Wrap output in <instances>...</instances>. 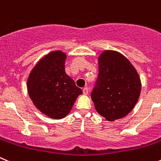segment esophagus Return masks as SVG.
I'll list each match as a JSON object with an SVG mask.
<instances>
[{
    "label": "esophagus",
    "mask_w": 161,
    "mask_h": 161,
    "mask_svg": "<svg viewBox=\"0 0 161 161\" xmlns=\"http://www.w3.org/2000/svg\"><path fill=\"white\" fill-rule=\"evenodd\" d=\"M83 93L84 95H87L88 93V88H87V87H85V88H83Z\"/></svg>",
    "instance_id": "esophagus-1"
}]
</instances>
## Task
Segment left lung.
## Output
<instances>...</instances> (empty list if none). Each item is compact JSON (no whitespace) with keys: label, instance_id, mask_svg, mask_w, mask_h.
Wrapping results in <instances>:
<instances>
[{"label":"left lung","instance_id":"left-lung-1","mask_svg":"<svg viewBox=\"0 0 161 161\" xmlns=\"http://www.w3.org/2000/svg\"><path fill=\"white\" fill-rule=\"evenodd\" d=\"M98 66L97 83L91 95L96 111L111 122L125 117L142 91L137 69L123 54L112 50L99 54Z\"/></svg>","mask_w":161,"mask_h":161}]
</instances>
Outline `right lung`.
Instances as JSON below:
<instances>
[{
	"instance_id": "obj_1",
	"label": "right lung",
	"mask_w": 161,
	"mask_h": 161,
	"mask_svg": "<svg viewBox=\"0 0 161 161\" xmlns=\"http://www.w3.org/2000/svg\"><path fill=\"white\" fill-rule=\"evenodd\" d=\"M66 53L51 51L33 67L27 80L29 97L38 110L50 119L66 117L83 93L65 73Z\"/></svg>"
}]
</instances>
